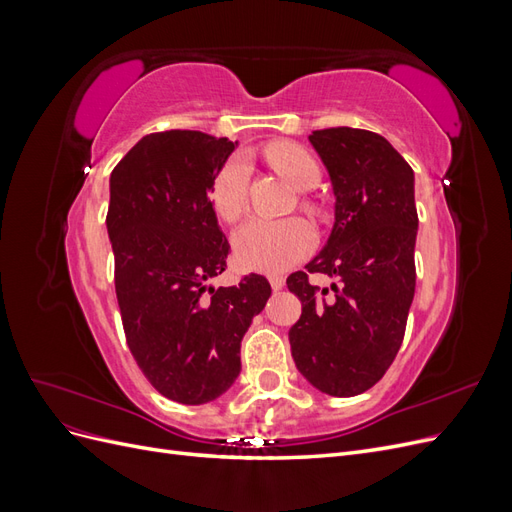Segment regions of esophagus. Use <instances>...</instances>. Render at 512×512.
I'll return each instance as SVG.
<instances>
[{
	"label": "esophagus",
	"instance_id": "34e87169",
	"mask_svg": "<svg viewBox=\"0 0 512 512\" xmlns=\"http://www.w3.org/2000/svg\"><path fill=\"white\" fill-rule=\"evenodd\" d=\"M269 284L273 290H282L284 288V277L282 275H269Z\"/></svg>",
	"mask_w": 512,
	"mask_h": 512
}]
</instances>
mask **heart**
<instances>
[{
  "instance_id": "1",
  "label": "heart",
  "mask_w": 512,
  "mask_h": 512,
  "mask_svg": "<svg viewBox=\"0 0 512 512\" xmlns=\"http://www.w3.org/2000/svg\"><path fill=\"white\" fill-rule=\"evenodd\" d=\"M267 158L284 179L297 190L314 188L320 168L309 153L297 145L275 143L267 149ZM247 181L250 168L243 156L230 158L211 185V205L218 218L232 224L247 207ZM314 245V232L299 218L286 220H247L235 232V254L239 265L260 273H280L297 265Z\"/></svg>"
}]
</instances>
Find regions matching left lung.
I'll return each mask as SVG.
<instances>
[{"label":"left lung","instance_id":"1","mask_svg":"<svg viewBox=\"0 0 512 512\" xmlns=\"http://www.w3.org/2000/svg\"><path fill=\"white\" fill-rule=\"evenodd\" d=\"M309 143L329 170L335 224L307 271L286 280L303 305L290 350L318 391L354 397L386 374L404 342L416 286L414 173L376 132L316 130ZM309 272L329 274L332 288L309 285Z\"/></svg>","mask_w":512,"mask_h":512}]
</instances>
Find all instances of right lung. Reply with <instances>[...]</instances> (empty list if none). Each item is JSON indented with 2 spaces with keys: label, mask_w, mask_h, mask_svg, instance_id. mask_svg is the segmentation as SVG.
<instances>
[{
  "label": "right lung",
  "mask_w": 512,
  "mask_h": 512,
  "mask_svg": "<svg viewBox=\"0 0 512 512\" xmlns=\"http://www.w3.org/2000/svg\"><path fill=\"white\" fill-rule=\"evenodd\" d=\"M235 145L194 130L147 134L111 173L106 228L128 348L153 389L185 406L230 389L241 339L271 297L256 273L211 286L230 245L209 192Z\"/></svg>",
  "instance_id": "right-lung-1"
}]
</instances>
